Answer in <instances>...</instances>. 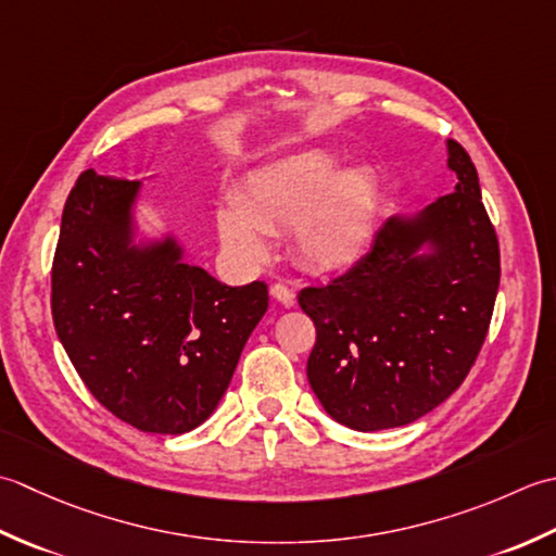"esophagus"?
I'll list each match as a JSON object with an SVG mask.
<instances>
[{
	"mask_svg": "<svg viewBox=\"0 0 556 556\" xmlns=\"http://www.w3.org/2000/svg\"><path fill=\"white\" fill-rule=\"evenodd\" d=\"M270 298L280 302L282 307H292L294 304V292L288 286H282V282H274V286H270Z\"/></svg>",
	"mask_w": 556,
	"mask_h": 556,
	"instance_id": "esophagus-1",
	"label": "esophagus"
}]
</instances>
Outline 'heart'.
<instances>
[{
	"mask_svg": "<svg viewBox=\"0 0 556 556\" xmlns=\"http://www.w3.org/2000/svg\"><path fill=\"white\" fill-rule=\"evenodd\" d=\"M379 182L367 165L338 169L331 149H304L254 169L218 211V235L247 264L268 256V235L290 230L292 252L314 274L353 266L369 244Z\"/></svg>",
	"mask_w": 556,
	"mask_h": 556,
	"instance_id": "b5f03b06",
	"label": "heart"
}]
</instances>
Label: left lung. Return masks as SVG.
Instances as JSON below:
<instances>
[{"instance_id": "obj_1", "label": "left lung", "mask_w": 556, "mask_h": 556, "mask_svg": "<svg viewBox=\"0 0 556 556\" xmlns=\"http://www.w3.org/2000/svg\"><path fill=\"white\" fill-rule=\"evenodd\" d=\"M453 194L381 225L359 262L298 294L316 326L307 379L324 410L357 432L434 410L478 359L500 290V242L478 169L446 141Z\"/></svg>"}]
</instances>
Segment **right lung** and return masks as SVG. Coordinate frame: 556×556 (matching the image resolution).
Returning a JSON list of instances; mask_svg holds the SVG:
<instances>
[{
	"instance_id": "right-lung-1",
	"label": "right lung",
	"mask_w": 556,
	"mask_h": 556,
	"mask_svg": "<svg viewBox=\"0 0 556 556\" xmlns=\"http://www.w3.org/2000/svg\"><path fill=\"white\" fill-rule=\"evenodd\" d=\"M141 182L86 169L52 262L56 336L100 405L141 432L185 434L218 407L266 282L230 288L185 262L175 237L136 244Z\"/></svg>"
}]
</instances>
